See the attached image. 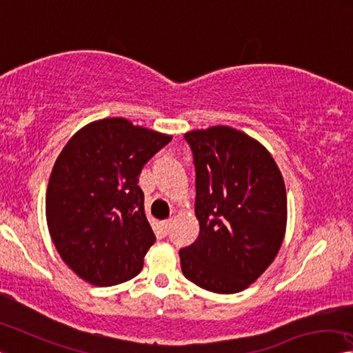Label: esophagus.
I'll return each instance as SVG.
<instances>
[{"label":"esophagus","mask_w":353,"mask_h":353,"mask_svg":"<svg viewBox=\"0 0 353 353\" xmlns=\"http://www.w3.org/2000/svg\"><path fill=\"white\" fill-rule=\"evenodd\" d=\"M170 228H171V220H166V221L161 223V231H163L165 236L168 232H170Z\"/></svg>","instance_id":"34e87169"}]
</instances>
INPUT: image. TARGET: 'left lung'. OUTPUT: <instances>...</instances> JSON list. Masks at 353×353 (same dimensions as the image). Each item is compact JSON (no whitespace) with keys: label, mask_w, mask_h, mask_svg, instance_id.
Instances as JSON below:
<instances>
[{"label":"left lung","mask_w":353,"mask_h":353,"mask_svg":"<svg viewBox=\"0 0 353 353\" xmlns=\"http://www.w3.org/2000/svg\"><path fill=\"white\" fill-rule=\"evenodd\" d=\"M196 170L198 239L179 251L183 276L236 294L275 261L286 234L288 198L272 154L228 125L185 133Z\"/></svg>","instance_id":"obj_1"}]
</instances>
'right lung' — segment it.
<instances>
[{"instance_id": "obj_1", "label": "right lung", "mask_w": 353, "mask_h": 353, "mask_svg": "<svg viewBox=\"0 0 353 353\" xmlns=\"http://www.w3.org/2000/svg\"><path fill=\"white\" fill-rule=\"evenodd\" d=\"M171 135L125 117L89 122L56 159L46 194L50 237L65 265L99 288L141 272L155 242L138 176Z\"/></svg>"}]
</instances>
